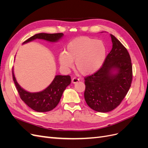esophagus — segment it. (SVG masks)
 <instances>
[{"instance_id": "esophagus-1", "label": "esophagus", "mask_w": 148, "mask_h": 148, "mask_svg": "<svg viewBox=\"0 0 148 148\" xmlns=\"http://www.w3.org/2000/svg\"><path fill=\"white\" fill-rule=\"evenodd\" d=\"M79 81V79L78 78H77V77H73L72 78V79H71V82H72L73 83H77Z\"/></svg>"}]
</instances>
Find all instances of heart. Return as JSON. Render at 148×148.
<instances>
[{
  "label": "heart",
  "instance_id": "obj_1",
  "mask_svg": "<svg viewBox=\"0 0 148 148\" xmlns=\"http://www.w3.org/2000/svg\"><path fill=\"white\" fill-rule=\"evenodd\" d=\"M106 51L102 41L87 36L79 37L68 44L65 52L60 53L59 60L66 70L71 69L75 62L76 68L80 73L90 75L99 70L104 63Z\"/></svg>",
  "mask_w": 148,
  "mask_h": 148
}]
</instances>
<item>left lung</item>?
<instances>
[{
    "instance_id": "obj_1",
    "label": "left lung",
    "mask_w": 148,
    "mask_h": 148,
    "mask_svg": "<svg viewBox=\"0 0 148 148\" xmlns=\"http://www.w3.org/2000/svg\"><path fill=\"white\" fill-rule=\"evenodd\" d=\"M112 49L101 68L84 77V99L88 106L99 112L115 109L123 101L131 86L133 71L131 58L127 49L110 34ZM118 70L113 74L111 70Z\"/></svg>"
}]
</instances>
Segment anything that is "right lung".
<instances>
[{"mask_svg": "<svg viewBox=\"0 0 148 148\" xmlns=\"http://www.w3.org/2000/svg\"><path fill=\"white\" fill-rule=\"evenodd\" d=\"M63 33H39L26 39L23 44L36 39H42L50 42H56L63 36ZM13 79L21 99L33 110L44 112L53 109L59 104L65 88L71 83L70 75H57L52 83L42 91L31 93L21 88L16 81L12 70Z\"/></svg>", "mask_w": 148, "mask_h": 148, "instance_id": "1", "label": "right lung"}]
</instances>
